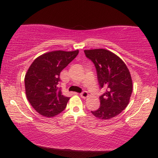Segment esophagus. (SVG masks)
I'll return each mask as SVG.
<instances>
[{
    "label": "esophagus",
    "instance_id": "34e87169",
    "mask_svg": "<svg viewBox=\"0 0 158 158\" xmlns=\"http://www.w3.org/2000/svg\"><path fill=\"white\" fill-rule=\"evenodd\" d=\"M80 96H81V97H82V98H84V99H85V98L88 97L89 94H88V93L87 91H83L82 93L80 94Z\"/></svg>",
    "mask_w": 158,
    "mask_h": 158
}]
</instances>
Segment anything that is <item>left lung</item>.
I'll return each mask as SVG.
<instances>
[{
    "instance_id": "left-lung-1",
    "label": "left lung",
    "mask_w": 158,
    "mask_h": 158,
    "mask_svg": "<svg viewBox=\"0 0 158 158\" xmlns=\"http://www.w3.org/2000/svg\"><path fill=\"white\" fill-rule=\"evenodd\" d=\"M85 53L95 65L100 88L106 90L99 97V108L91 113L99 119L113 118L129 103L133 88L129 70L118 56L106 49L85 50Z\"/></svg>"
}]
</instances>
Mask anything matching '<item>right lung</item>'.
Here are the masks:
<instances>
[{"label": "right lung", "instance_id": "right-lung-1", "mask_svg": "<svg viewBox=\"0 0 158 158\" xmlns=\"http://www.w3.org/2000/svg\"><path fill=\"white\" fill-rule=\"evenodd\" d=\"M78 53L79 50L48 52L36 58L30 66L24 78L27 98L41 115L55 117L66 108L70 98L62 95L58 88L59 77Z\"/></svg>", "mask_w": 158, "mask_h": 158}]
</instances>
